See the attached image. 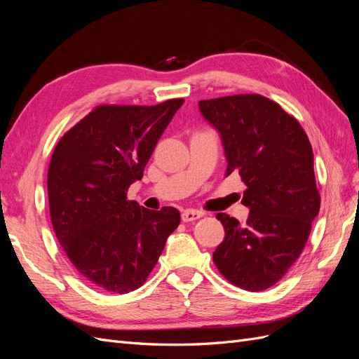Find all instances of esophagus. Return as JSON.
<instances>
[{"label": "esophagus", "mask_w": 359, "mask_h": 359, "mask_svg": "<svg viewBox=\"0 0 359 359\" xmlns=\"http://www.w3.org/2000/svg\"><path fill=\"white\" fill-rule=\"evenodd\" d=\"M201 217H203V212L202 211H198V210H186L181 212V220L182 222H194L201 219Z\"/></svg>", "instance_id": "esophagus-1"}]
</instances>
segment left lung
<instances>
[{
    "instance_id": "8db88e82",
    "label": "left lung",
    "mask_w": 359,
    "mask_h": 359,
    "mask_svg": "<svg viewBox=\"0 0 359 359\" xmlns=\"http://www.w3.org/2000/svg\"><path fill=\"white\" fill-rule=\"evenodd\" d=\"M220 135L226 177L241 175L245 224L219 212L224 240L212 260L232 285L259 292L276 285L301 255L320 208L310 140L295 118L259 94L201 100Z\"/></svg>"
}]
</instances>
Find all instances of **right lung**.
Wrapping results in <instances>:
<instances>
[{
	"instance_id": "right-lung-1",
	"label": "right lung",
	"mask_w": 359,
	"mask_h": 359,
	"mask_svg": "<svg viewBox=\"0 0 359 359\" xmlns=\"http://www.w3.org/2000/svg\"><path fill=\"white\" fill-rule=\"evenodd\" d=\"M95 107L61 137L48 170L53 231L79 276L97 289L127 293L145 283L181 214L127 201L160 136L182 106Z\"/></svg>"
}]
</instances>
